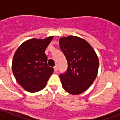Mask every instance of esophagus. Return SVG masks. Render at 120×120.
<instances>
[{
	"label": "esophagus",
	"mask_w": 120,
	"mask_h": 120,
	"mask_svg": "<svg viewBox=\"0 0 120 120\" xmlns=\"http://www.w3.org/2000/svg\"><path fill=\"white\" fill-rule=\"evenodd\" d=\"M54 71H55V72H57L58 71V66L57 65H55V67H54Z\"/></svg>",
	"instance_id": "34e87169"
}]
</instances>
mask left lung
<instances>
[{"label":"left lung","instance_id":"8db88e82","mask_svg":"<svg viewBox=\"0 0 120 120\" xmlns=\"http://www.w3.org/2000/svg\"><path fill=\"white\" fill-rule=\"evenodd\" d=\"M59 45L68 61V70L60 74L63 88L71 94L83 93L98 74V56L86 40L76 36L60 38Z\"/></svg>","mask_w":120,"mask_h":120}]
</instances>
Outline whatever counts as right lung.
<instances>
[{
    "label": "right lung",
    "mask_w": 120,
    "mask_h": 120,
    "mask_svg": "<svg viewBox=\"0 0 120 120\" xmlns=\"http://www.w3.org/2000/svg\"><path fill=\"white\" fill-rule=\"evenodd\" d=\"M53 37L32 39L22 43L13 58L12 71L17 82L25 90L34 93L44 88L54 69L47 65L45 51Z\"/></svg>",
    "instance_id": "1"
}]
</instances>
